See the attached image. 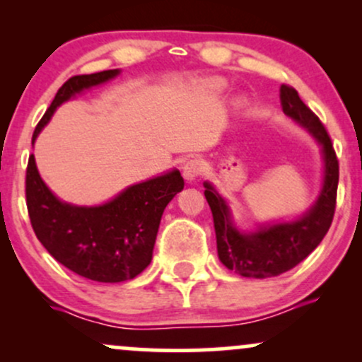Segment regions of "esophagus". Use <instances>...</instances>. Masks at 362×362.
<instances>
[{"label": "esophagus", "mask_w": 362, "mask_h": 362, "mask_svg": "<svg viewBox=\"0 0 362 362\" xmlns=\"http://www.w3.org/2000/svg\"><path fill=\"white\" fill-rule=\"evenodd\" d=\"M202 172V167H201V161L195 160V158H192V160H187L184 163V167H182V173H184L185 180H195L199 175H201Z\"/></svg>", "instance_id": "1"}]
</instances>
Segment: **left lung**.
<instances>
[{
	"label": "left lung",
	"mask_w": 362,
	"mask_h": 362,
	"mask_svg": "<svg viewBox=\"0 0 362 362\" xmlns=\"http://www.w3.org/2000/svg\"><path fill=\"white\" fill-rule=\"evenodd\" d=\"M282 110L306 127L323 148L325 178L320 197L301 219L260 228L257 233H240L230 221V211L218 192L206 184L204 195L211 207L218 257L224 267L243 277H276L296 267L318 247L330 228L337 204L339 160L325 126L289 85L281 86Z\"/></svg>",
	"instance_id": "8db88e82"
}]
</instances>
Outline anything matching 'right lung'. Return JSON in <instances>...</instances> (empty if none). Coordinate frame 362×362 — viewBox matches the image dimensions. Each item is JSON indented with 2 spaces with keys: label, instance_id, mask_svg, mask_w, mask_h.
<instances>
[{
  "label": "right lung",
  "instance_id": "add662e5",
  "mask_svg": "<svg viewBox=\"0 0 362 362\" xmlns=\"http://www.w3.org/2000/svg\"><path fill=\"white\" fill-rule=\"evenodd\" d=\"M115 74L117 69H107L69 78L37 124L32 141L62 102L81 90L109 81ZM182 189L184 178L173 170L129 187L103 206L76 207L54 197L37 172L34 155L28 158L25 177L28 218L39 242L66 269L97 282L134 279L148 267L161 214Z\"/></svg>",
  "mask_w": 362,
  "mask_h": 362
}]
</instances>
